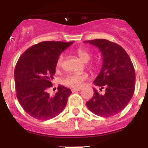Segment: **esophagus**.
Wrapping results in <instances>:
<instances>
[{
	"mask_svg": "<svg viewBox=\"0 0 148 148\" xmlns=\"http://www.w3.org/2000/svg\"><path fill=\"white\" fill-rule=\"evenodd\" d=\"M82 90V88H78V89H72V92H77V91H80Z\"/></svg>",
	"mask_w": 148,
	"mask_h": 148,
	"instance_id": "obj_1",
	"label": "esophagus"
}]
</instances>
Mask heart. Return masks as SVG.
I'll return each mask as SVG.
<instances>
[{
    "instance_id": "1",
    "label": "heart",
    "mask_w": 148,
    "mask_h": 148,
    "mask_svg": "<svg viewBox=\"0 0 148 148\" xmlns=\"http://www.w3.org/2000/svg\"><path fill=\"white\" fill-rule=\"evenodd\" d=\"M75 53L78 56V57L84 61V62H88L91 58L92 54L90 52L84 49H78L75 51ZM63 61H64V55L61 54L57 58L56 61V67L61 68L62 66ZM90 67H92L93 65L90 64ZM88 78V74L86 73H71L68 74L67 75L63 78V84L65 86L71 88L78 89L81 88L83 85L84 82Z\"/></svg>"
}]
</instances>
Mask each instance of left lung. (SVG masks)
<instances>
[{"instance_id": "obj_1", "label": "left lung", "mask_w": 148, "mask_h": 148, "mask_svg": "<svg viewBox=\"0 0 148 148\" xmlns=\"http://www.w3.org/2000/svg\"><path fill=\"white\" fill-rule=\"evenodd\" d=\"M85 42L97 47L101 52L102 67L93 83L105 88L104 95L94 89L92 99L86 104L94 114L110 117L121 112L133 97L136 84L134 66L126 51L116 43L106 39Z\"/></svg>"}]
</instances>
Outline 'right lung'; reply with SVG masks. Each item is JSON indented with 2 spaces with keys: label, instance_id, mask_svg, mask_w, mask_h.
I'll use <instances>...</instances> for the list:
<instances>
[{
  "label": "right lung",
  "instance_id": "1",
  "mask_svg": "<svg viewBox=\"0 0 148 148\" xmlns=\"http://www.w3.org/2000/svg\"><path fill=\"white\" fill-rule=\"evenodd\" d=\"M73 42L43 41L32 46L21 55L15 68L16 96L23 109L36 119L54 118L64 110L71 90L58 86L53 96L48 93L53 87L56 61Z\"/></svg>",
  "mask_w": 148,
  "mask_h": 148
}]
</instances>
